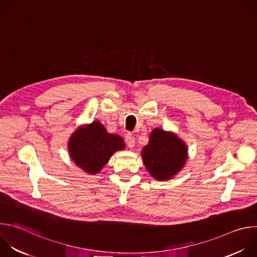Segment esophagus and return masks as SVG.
<instances>
[{
  "mask_svg": "<svg viewBox=\"0 0 257 257\" xmlns=\"http://www.w3.org/2000/svg\"><path fill=\"white\" fill-rule=\"evenodd\" d=\"M125 141H126V144L129 149H133L135 146V138L132 134H127L125 136Z\"/></svg>",
  "mask_w": 257,
  "mask_h": 257,
  "instance_id": "34e87169",
  "label": "esophagus"
}]
</instances>
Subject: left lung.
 Returning a JSON list of instances; mask_svg holds the SVG:
<instances>
[{
	"mask_svg": "<svg viewBox=\"0 0 257 257\" xmlns=\"http://www.w3.org/2000/svg\"><path fill=\"white\" fill-rule=\"evenodd\" d=\"M143 164L151 176L159 181L174 178L188 159V148L174 132L155 128L149 143L141 151Z\"/></svg>",
	"mask_w": 257,
	"mask_h": 257,
	"instance_id": "left-lung-1",
	"label": "left lung"
}]
</instances>
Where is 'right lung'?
<instances>
[{
  "instance_id": "1",
  "label": "right lung",
  "mask_w": 257,
  "mask_h": 257,
  "mask_svg": "<svg viewBox=\"0 0 257 257\" xmlns=\"http://www.w3.org/2000/svg\"><path fill=\"white\" fill-rule=\"evenodd\" d=\"M67 145L71 160L90 175L98 174L116 152L125 149L123 138L108 133L97 120L79 126L70 136Z\"/></svg>"
}]
</instances>
